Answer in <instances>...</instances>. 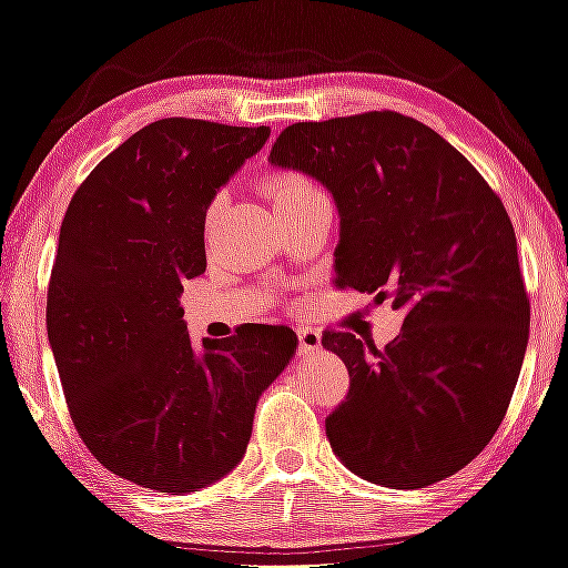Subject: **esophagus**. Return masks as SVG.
<instances>
[{
	"label": "esophagus",
	"mask_w": 568,
	"mask_h": 568,
	"mask_svg": "<svg viewBox=\"0 0 568 568\" xmlns=\"http://www.w3.org/2000/svg\"><path fill=\"white\" fill-rule=\"evenodd\" d=\"M321 349V334L313 328H301L298 332V352L301 354H316Z\"/></svg>",
	"instance_id": "34e87169"
}]
</instances>
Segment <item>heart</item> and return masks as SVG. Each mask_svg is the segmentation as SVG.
I'll list each match as a JSON object with an SVG mask.
<instances>
[{
    "label": "heart",
    "instance_id": "1",
    "mask_svg": "<svg viewBox=\"0 0 568 568\" xmlns=\"http://www.w3.org/2000/svg\"><path fill=\"white\" fill-rule=\"evenodd\" d=\"M265 193L273 201V206H285V203H293L298 199H306L311 193H318L316 185H313L308 178L301 173H275L265 181Z\"/></svg>",
    "mask_w": 568,
    "mask_h": 568
}]
</instances>
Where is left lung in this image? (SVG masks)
<instances>
[{
	"mask_svg": "<svg viewBox=\"0 0 568 568\" xmlns=\"http://www.w3.org/2000/svg\"><path fill=\"white\" fill-rule=\"evenodd\" d=\"M267 160L334 196L336 283L405 311L385 349L349 332L321 338L349 369L326 418L334 454L393 489L452 477L500 428L528 346L503 201L442 134L397 112L291 124Z\"/></svg>",
	"mask_w": 568,
	"mask_h": 568,
	"instance_id": "8db88e82",
	"label": "left lung"
}]
</instances>
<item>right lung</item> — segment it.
<instances>
[{
	"instance_id": "obj_1",
	"label": "right lung",
	"mask_w": 568,
	"mask_h": 568,
	"mask_svg": "<svg viewBox=\"0 0 568 568\" xmlns=\"http://www.w3.org/2000/svg\"><path fill=\"white\" fill-rule=\"evenodd\" d=\"M270 126L152 122L68 203L48 287V342L75 430L109 471L189 495L242 462L260 395L298 336L252 326L193 346L183 281L206 270L203 226Z\"/></svg>"
}]
</instances>
